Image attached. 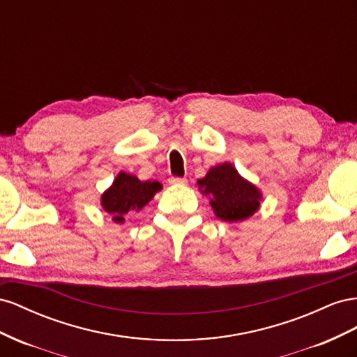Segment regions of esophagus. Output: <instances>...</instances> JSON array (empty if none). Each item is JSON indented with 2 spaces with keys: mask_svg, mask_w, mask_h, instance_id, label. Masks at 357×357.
<instances>
[{
  "mask_svg": "<svg viewBox=\"0 0 357 357\" xmlns=\"http://www.w3.org/2000/svg\"><path fill=\"white\" fill-rule=\"evenodd\" d=\"M170 184H175V185H184L187 184V179L185 178H179V176H172L169 179Z\"/></svg>",
  "mask_w": 357,
  "mask_h": 357,
  "instance_id": "34e87169",
  "label": "esophagus"
}]
</instances>
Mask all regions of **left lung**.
<instances>
[{
    "label": "left lung",
    "instance_id": "left-lung-1",
    "mask_svg": "<svg viewBox=\"0 0 357 357\" xmlns=\"http://www.w3.org/2000/svg\"><path fill=\"white\" fill-rule=\"evenodd\" d=\"M197 185L209 197L213 213L222 221H243L260 208L261 192L243 179L230 162L211 167L206 176L197 181Z\"/></svg>",
    "mask_w": 357,
    "mask_h": 357
}]
</instances>
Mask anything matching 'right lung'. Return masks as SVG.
Wrapping results in <instances>:
<instances>
[{"mask_svg": "<svg viewBox=\"0 0 357 357\" xmlns=\"http://www.w3.org/2000/svg\"><path fill=\"white\" fill-rule=\"evenodd\" d=\"M161 190L157 181H139L135 175L119 172L114 184L101 196V206L115 222H124L126 213L140 211Z\"/></svg>", "mask_w": 357, "mask_h": 357, "instance_id": "1", "label": "right lung"}]
</instances>
